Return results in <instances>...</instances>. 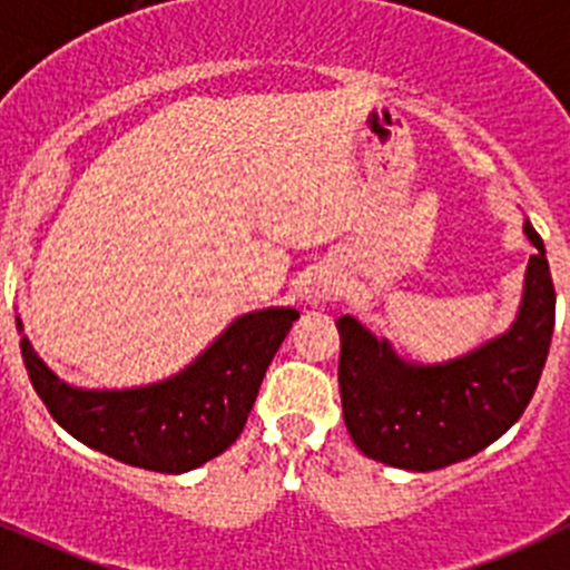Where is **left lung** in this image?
<instances>
[{"label":"left lung","mask_w":570,"mask_h":570,"mask_svg":"<svg viewBox=\"0 0 570 570\" xmlns=\"http://www.w3.org/2000/svg\"><path fill=\"white\" fill-rule=\"evenodd\" d=\"M518 320L507 334L445 364H406L358 320L340 317V395L345 425L364 456L403 471H440L488 449L538 390L551 331L554 284L538 230Z\"/></svg>","instance_id":"left-lung-1"}]
</instances>
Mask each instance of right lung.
I'll list each match as a JSON object with an SVG mask.
<instances>
[{
  "label": "right lung",
  "mask_w": 570,
  "mask_h": 570,
  "mask_svg": "<svg viewBox=\"0 0 570 570\" xmlns=\"http://www.w3.org/2000/svg\"><path fill=\"white\" fill-rule=\"evenodd\" d=\"M297 317L295 308L245 314L184 373L138 390L63 384L27 336H21V356L43 406L71 438L125 465L186 473L236 443L264 373ZM16 325L21 328L19 320Z\"/></svg>",
  "instance_id": "obj_1"
}]
</instances>
